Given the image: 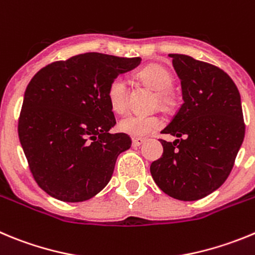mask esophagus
<instances>
[{
  "mask_svg": "<svg viewBox=\"0 0 255 255\" xmlns=\"http://www.w3.org/2000/svg\"><path fill=\"white\" fill-rule=\"evenodd\" d=\"M144 141H145V139H143V137H132V146L134 148L140 146L141 144H144Z\"/></svg>",
  "mask_w": 255,
  "mask_h": 255,
  "instance_id": "esophagus-1",
  "label": "esophagus"
}]
</instances>
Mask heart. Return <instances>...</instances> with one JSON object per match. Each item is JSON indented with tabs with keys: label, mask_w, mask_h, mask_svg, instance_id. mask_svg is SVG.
I'll use <instances>...</instances> for the list:
<instances>
[{
	"label": "heart",
	"mask_w": 255,
	"mask_h": 255,
	"mask_svg": "<svg viewBox=\"0 0 255 255\" xmlns=\"http://www.w3.org/2000/svg\"><path fill=\"white\" fill-rule=\"evenodd\" d=\"M140 81L151 87L156 92V101L164 106L172 104L170 87L173 85V77L162 65L150 64L137 73ZM107 100L112 110L123 112L128 105V85L121 76L111 79L107 87ZM162 125V121L155 115L146 114H130L119 121V130L131 136H146Z\"/></svg>",
	"instance_id": "1"
}]
</instances>
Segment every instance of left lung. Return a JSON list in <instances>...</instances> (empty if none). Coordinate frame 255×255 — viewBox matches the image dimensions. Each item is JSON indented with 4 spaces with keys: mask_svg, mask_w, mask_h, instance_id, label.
I'll return each instance as SVG.
<instances>
[{
    "mask_svg": "<svg viewBox=\"0 0 255 255\" xmlns=\"http://www.w3.org/2000/svg\"><path fill=\"white\" fill-rule=\"evenodd\" d=\"M181 79L183 104L162 130L163 154L151 163L156 186L170 197L196 201L230 174L245 134L240 93L223 69L184 54H169Z\"/></svg>",
    "mask_w": 255,
    "mask_h": 255,
    "instance_id": "8db88e82",
    "label": "left lung"
}]
</instances>
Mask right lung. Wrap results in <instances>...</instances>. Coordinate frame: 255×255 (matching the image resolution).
I'll list each match as a JSON object with an SVG mask.
<instances>
[{
	"label": "right lung",
	"mask_w": 255,
	"mask_h": 255,
	"mask_svg": "<svg viewBox=\"0 0 255 255\" xmlns=\"http://www.w3.org/2000/svg\"><path fill=\"white\" fill-rule=\"evenodd\" d=\"M141 58L85 53L37 72L27 85L18 137L41 190L64 202H82L101 192L118 156L131 146L116 125L107 87Z\"/></svg>",
	"instance_id": "add662e5"
}]
</instances>
